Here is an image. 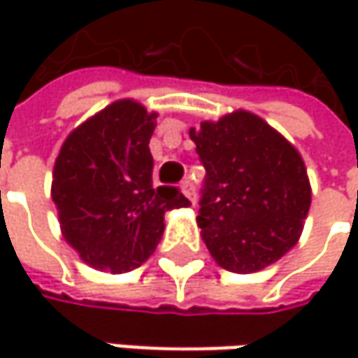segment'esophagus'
Returning a JSON list of instances; mask_svg holds the SVG:
<instances>
[{"instance_id": "obj_1", "label": "esophagus", "mask_w": 358, "mask_h": 358, "mask_svg": "<svg viewBox=\"0 0 358 358\" xmlns=\"http://www.w3.org/2000/svg\"><path fill=\"white\" fill-rule=\"evenodd\" d=\"M182 192H184L186 199H190V201L194 203V184H192L190 180H184V182H182Z\"/></svg>"}]
</instances>
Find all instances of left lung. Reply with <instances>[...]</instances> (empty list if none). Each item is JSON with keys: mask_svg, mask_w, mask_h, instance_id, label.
Listing matches in <instances>:
<instances>
[{"mask_svg": "<svg viewBox=\"0 0 358 358\" xmlns=\"http://www.w3.org/2000/svg\"><path fill=\"white\" fill-rule=\"evenodd\" d=\"M205 168L199 215L203 241L228 271H259L292 249L311 205L299 151L249 111L190 128Z\"/></svg>", "mask_w": 358, "mask_h": 358, "instance_id": "8db88e82", "label": "left lung"}]
</instances>
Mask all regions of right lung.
I'll list each match as a JSON object with an SVG mask.
<instances>
[{
    "label": "right lung",
    "mask_w": 358,
    "mask_h": 358,
    "mask_svg": "<svg viewBox=\"0 0 358 358\" xmlns=\"http://www.w3.org/2000/svg\"><path fill=\"white\" fill-rule=\"evenodd\" d=\"M157 113L117 101L78 126L64 143L51 196L66 241L97 269L141 267L164 234V213L188 207L178 186H153L149 141Z\"/></svg>",
    "instance_id": "obj_1"
}]
</instances>
